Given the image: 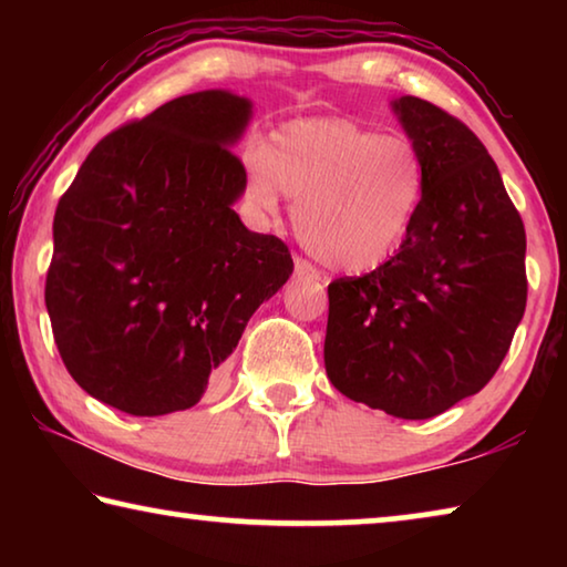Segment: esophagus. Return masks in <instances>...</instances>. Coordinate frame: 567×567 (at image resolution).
Segmentation results:
<instances>
[{
  "label": "esophagus",
  "instance_id": "obj_1",
  "mask_svg": "<svg viewBox=\"0 0 567 567\" xmlns=\"http://www.w3.org/2000/svg\"><path fill=\"white\" fill-rule=\"evenodd\" d=\"M295 275L300 277V280H310V282H320V272L315 270V267L302 260V257H295Z\"/></svg>",
  "mask_w": 567,
  "mask_h": 567
}]
</instances>
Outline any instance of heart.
Returning a JSON list of instances; mask_svg holds the SVG:
<instances>
[{
  "mask_svg": "<svg viewBox=\"0 0 567 567\" xmlns=\"http://www.w3.org/2000/svg\"><path fill=\"white\" fill-rule=\"evenodd\" d=\"M280 192L295 199V229L322 265L375 270L415 223L425 195V162L405 134L344 117L282 124L247 162V199L275 215Z\"/></svg>",
  "mask_w": 567,
  "mask_h": 567,
  "instance_id": "heart-1",
  "label": "heart"
}]
</instances>
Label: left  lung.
Here are the masks:
<instances>
[{
  "mask_svg": "<svg viewBox=\"0 0 567 567\" xmlns=\"http://www.w3.org/2000/svg\"><path fill=\"white\" fill-rule=\"evenodd\" d=\"M392 112L425 162V195L395 257L330 282L324 370L344 398L402 420L483 390L527 300L525 227L483 142L420 97Z\"/></svg>",
  "mask_w": 567,
  "mask_h": 567,
  "instance_id": "8db88e82",
  "label": "left lung"
}]
</instances>
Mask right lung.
<instances>
[{
	"mask_svg": "<svg viewBox=\"0 0 567 567\" xmlns=\"http://www.w3.org/2000/svg\"><path fill=\"white\" fill-rule=\"evenodd\" d=\"M252 102L205 90L97 142L54 213L44 302L76 385L127 415L197 405L247 320L292 275L290 249L249 233L229 150Z\"/></svg>",
	"mask_w": 567,
	"mask_h": 567,
	"instance_id": "1",
	"label": "right lung"
}]
</instances>
